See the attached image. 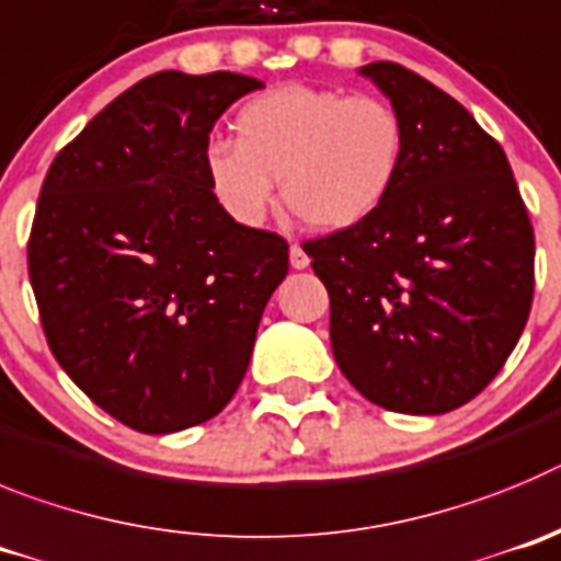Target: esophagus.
I'll use <instances>...</instances> for the list:
<instances>
[{
	"instance_id": "esophagus-1",
	"label": "esophagus",
	"mask_w": 561,
	"mask_h": 561,
	"mask_svg": "<svg viewBox=\"0 0 561 561\" xmlns=\"http://www.w3.org/2000/svg\"><path fill=\"white\" fill-rule=\"evenodd\" d=\"M290 265L296 271H301V268H307V265H310V256H307V251L301 249L299 243L290 245Z\"/></svg>"
}]
</instances>
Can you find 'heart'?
<instances>
[{
    "instance_id": "obj_1",
    "label": "heart",
    "mask_w": 561,
    "mask_h": 561,
    "mask_svg": "<svg viewBox=\"0 0 561 561\" xmlns=\"http://www.w3.org/2000/svg\"><path fill=\"white\" fill-rule=\"evenodd\" d=\"M237 142L204 153L211 193L237 224L260 226L276 179L305 226L363 224L393 193L405 164V125L386 100L287 83L251 98L234 117Z\"/></svg>"
}]
</instances>
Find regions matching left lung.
<instances>
[{"label":"left lung","instance_id":"left-lung-1","mask_svg":"<svg viewBox=\"0 0 561 561\" xmlns=\"http://www.w3.org/2000/svg\"><path fill=\"white\" fill-rule=\"evenodd\" d=\"M405 125L386 204L305 240L330 293L332 355L375 405L447 413L483 391L517 346L534 301V226L508 159L461 103L375 60Z\"/></svg>","mask_w":561,"mask_h":561}]
</instances>
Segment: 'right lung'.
<instances>
[{
	"label": "right lung",
	"mask_w": 561,
	"mask_h": 561,
	"mask_svg": "<svg viewBox=\"0 0 561 561\" xmlns=\"http://www.w3.org/2000/svg\"><path fill=\"white\" fill-rule=\"evenodd\" d=\"M260 80L156 72L49 164L27 271L55 360L105 413L175 433L224 411L287 274V240L237 224L206 179L218 117Z\"/></svg>",
	"instance_id": "obj_1"
}]
</instances>
